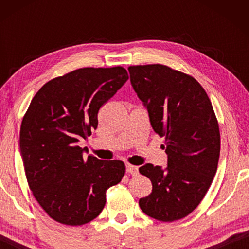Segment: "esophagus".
I'll return each instance as SVG.
<instances>
[{"label": "esophagus", "instance_id": "1", "mask_svg": "<svg viewBox=\"0 0 249 249\" xmlns=\"http://www.w3.org/2000/svg\"><path fill=\"white\" fill-rule=\"evenodd\" d=\"M125 169H127V172L130 173V175H132V176H136L138 173V166H136V165L127 164Z\"/></svg>", "mask_w": 249, "mask_h": 249}]
</instances>
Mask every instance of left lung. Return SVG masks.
Returning a JSON list of instances; mask_svg holds the SVG:
<instances>
[{"instance_id":"8db88e82","label":"left lung","mask_w":249,"mask_h":249,"mask_svg":"<svg viewBox=\"0 0 249 249\" xmlns=\"http://www.w3.org/2000/svg\"><path fill=\"white\" fill-rule=\"evenodd\" d=\"M128 70L168 154L165 169L151 163L139 168L153 186L139 206L155 220H180L199 205L216 173L221 141L212 103L195 78L170 67L146 64Z\"/></svg>"}]
</instances>
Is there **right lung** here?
<instances>
[{
	"label": "right lung",
	"instance_id": "1",
	"mask_svg": "<svg viewBox=\"0 0 249 249\" xmlns=\"http://www.w3.org/2000/svg\"><path fill=\"white\" fill-rule=\"evenodd\" d=\"M128 79L122 67L81 68L50 80L30 102L20 127L23 168L34 197L56 222H90L124 176V162L84 158L78 142L97 128L101 107Z\"/></svg>",
	"mask_w": 249,
	"mask_h": 249
}]
</instances>
